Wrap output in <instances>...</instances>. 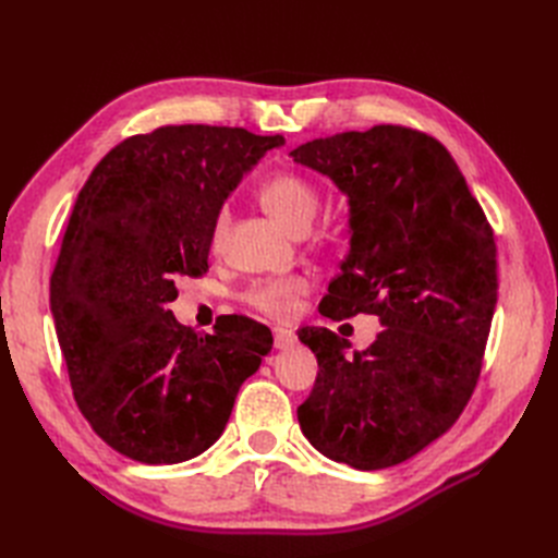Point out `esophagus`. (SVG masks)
<instances>
[{"mask_svg":"<svg viewBox=\"0 0 558 558\" xmlns=\"http://www.w3.org/2000/svg\"><path fill=\"white\" fill-rule=\"evenodd\" d=\"M295 344V332L286 328H275V347L277 349H289Z\"/></svg>","mask_w":558,"mask_h":558,"instance_id":"esophagus-1","label":"esophagus"}]
</instances>
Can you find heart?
Instances as JSON below:
<instances>
[{
    "instance_id": "obj_1",
    "label": "heart",
    "mask_w": 558,
    "mask_h": 558,
    "mask_svg": "<svg viewBox=\"0 0 558 558\" xmlns=\"http://www.w3.org/2000/svg\"><path fill=\"white\" fill-rule=\"evenodd\" d=\"M263 207L272 214L277 221L293 232H305L318 211L320 197L318 189L298 172H279L269 177L260 189ZM230 226V211L223 207L216 214L211 226V248H221L226 242ZM307 291V281L302 277H279L263 279L251 283L246 300L251 307H256L269 318L289 320L298 312V302Z\"/></svg>"
}]
</instances>
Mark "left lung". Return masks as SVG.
Here are the masks:
<instances>
[{
  "instance_id": "8db88e82",
  "label": "left lung",
  "mask_w": 558,
  "mask_h": 558,
  "mask_svg": "<svg viewBox=\"0 0 558 558\" xmlns=\"http://www.w3.org/2000/svg\"><path fill=\"white\" fill-rule=\"evenodd\" d=\"M291 156L349 197L351 248L318 312L384 326L353 359L328 328L298 332L318 361L300 428L337 463L391 468L447 433L475 391L498 300L494 230L426 132L375 125Z\"/></svg>"
}]
</instances>
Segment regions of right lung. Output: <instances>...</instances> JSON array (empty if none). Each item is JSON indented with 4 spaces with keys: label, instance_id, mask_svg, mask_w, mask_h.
Returning a JSON list of instances; mask_svg holds the SVG:
<instances>
[{
    "label": "right lung",
    "instance_id": "add662e5",
    "mask_svg": "<svg viewBox=\"0 0 558 558\" xmlns=\"http://www.w3.org/2000/svg\"><path fill=\"white\" fill-rule=\"evenodd\" d=\"M281 134L165 125L134 134L83 185L50 277V312L81 414L146 465L195 459L221 437L272 332L226 318L211 335L167 310L179 277L209 269L226 197Z\"/></svg>",
    "mask_w": 558,
    "mask_h": 558
}]
</instances>
